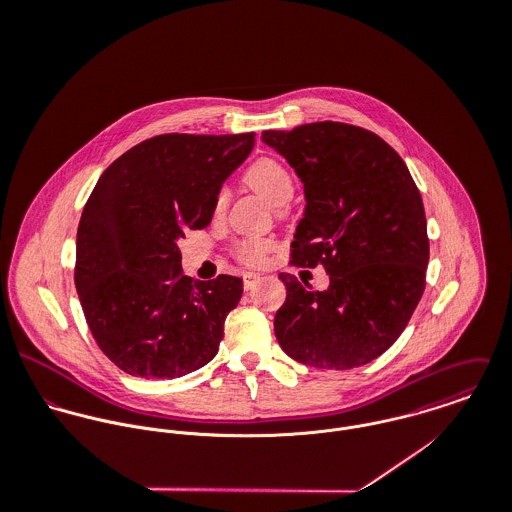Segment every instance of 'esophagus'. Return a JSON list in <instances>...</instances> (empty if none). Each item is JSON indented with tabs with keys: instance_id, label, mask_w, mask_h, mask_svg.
<instances>
[{
	"instance_id": "esophagus-1",
	"label": "esophagus",
	"mask_w": 512,
	"mask_h": 512,
	"mask_svg": "<svg viewBox=\"0 0 512 512\" xmlns=\"http://www.w3.org/2000/svg\"><path fill=\"white\" fill-rule=\"evenodd\" d=\"M258 280H260V274H256V272H246V274H244V290H252Z\"/></svg>"
}]
</instances>
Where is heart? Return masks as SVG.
Returning <instances> with one entry per match:
<instances>
[{"mask_svg": "<svg viewBox=\"0 0 512 512\" xmlns=\"http://www.w3.org/2000/svg\"><path fill=\"white\" fill-rule=\"evenodd\" d=\"M246 183L264 195L272 205H286L293 195L292 173L288 167L276 157H260L256 159L244 173ZM226 207V191H219L215 199V213L220 215ZM274 250V242L266 238L244 240L236 246L238 260L246 264H260Z\"/></svg>", "mask_w": 512, "mask_h": 512, "instance_id": "b5f03b06", "label": "heart"}]
</instances>
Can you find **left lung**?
Returning <instances> with one entry per match:
<instances>
[{
    "mask_svg": "<svg viewBox=\"0 0 512 512\" xmlns=\"http://www.w3.org/2000/svg\"><path fill=\"white\" fill-rule=\"evenodd\" d=\"M262 142L303 183L305 213L292 264L329 274V288L280 274L286 301L274 319L280 347L297 363L355 368L380 357L406 329L424 288L430 240L420 191L382 138L343 122L268 130Z\"/></svg>",
    "mask_w": 512,
    "mask_h": 512,
    "instance_id": "left-lung-1",
    "label": "left lung"
}]
</instances>
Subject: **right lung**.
Here are the masks:
<instances>
[{
	"instance_id": "right-lung-1",
	"label": "right lung",
	"mask_w": 512,
	"mask_h": 512,
	"mask_svg": "<svg viewBox=\"0 0 512 512\" xmlns=\"http://www.w3.org/2000/svg\"><path fill=\"white\" fill-rule=\"evenodd\" d=\"M254 134H163L128 149L98 179L76 232L74 286L102 353L142 378H179L213 361L242 280L195 282L179 238L209 226L224 179Z\"/></svg>"
}]
</instances>
